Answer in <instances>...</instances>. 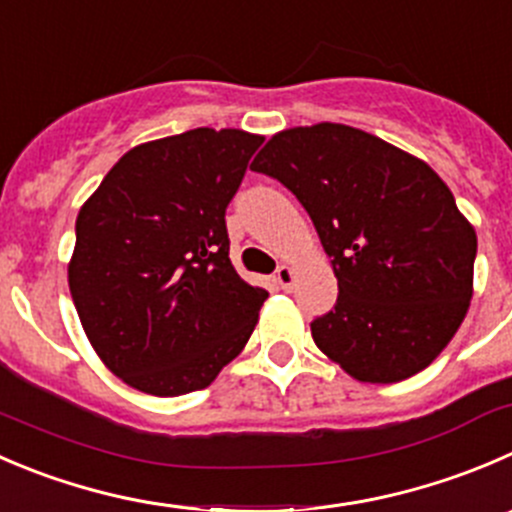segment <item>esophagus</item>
<instances>
[{
    "mask_svg": "<svg viewBox=\"0 0 512 512\" xmlns=\"http://www.w3.org/2000/svg\"><path fill=\"white\" fill-rule=\"evenodd\" d=\"M275 280L282 290H290L292 282H295V270H292L290 265H280L275 272Z\"/></svg>",
    "mask_w": 512,
    "mask_h": 512,
    "instance_id": "obj_1",
    "label": "esophagus"
}]
</instances>
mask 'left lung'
<instances>
[{
    "instance_id": "8db88e82",
    "label": "left lung",
    "mask_w": 512,
    "mask_h": 512,
    "mask_svg": "<svg viewBox=\"0 0 512 512\" xmlns=\"http://www.w3.org/2000/svg\"><path fill=\"white\" fill-rule=\"evenodd\" d=\"M252 170L300 200L337 277L312 340L360 382H400L453 340L473 297L478 237L418 157L347 124L277 132Z\"/></svg>"
}]
</instances>
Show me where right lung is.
<instances>
[{"label": "right lung", "mask_w": 512, "mask_h": 512, "mask_svg": "<svg viewBox=\"0 0 512 512\" xmlns=\"http://www.w3.org/2000/svg\"><path fill=\"white\" fill-rule=\"evenodd\" d=\"M262 140L197 127L147 142L79 210L74 307L104 365L142 393L207 388L255 330L267 290L232 267L225 210Z\"/></svg>", "instance_id": "obj_1"}]
</instances>
